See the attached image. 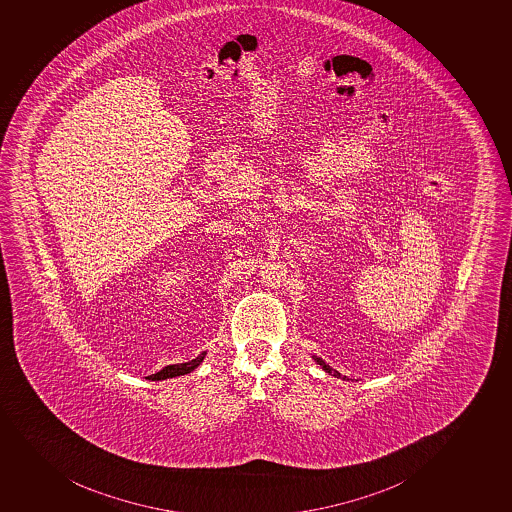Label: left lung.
<instances>
[{
    "label": "left lung",
    "instance_id": "left-lung-1",
    "mask_svg": "<svg viewBox=\"0 0 512 512\" xmlns=\"http://www.w3.org/2000/svg\"><path fill=\"white\" fill-rule=\"evenodd\" d=\"M313 359H315V362H317L318 366L322 367L323 371L329 372L330 376L340 377V379H344V381H349V377L347 376H340V372L335 371V369H332V367L327 364V362L323 361V359H320V357L313 356Z\"/></svg>",
    "mask_w": 512,
    "mask_h": 512
}]
</instances>
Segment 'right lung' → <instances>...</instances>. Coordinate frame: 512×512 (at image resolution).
I'll return each mask as SVG.
<instances>
[{
    "label": "right lung",
    "instance_id": "obj_1",
    "mask_svg": "<svg viewBox=\"0 0 512 512\" xmlns=\"http://www.w3.org/2000/svg\"><path fill=\"white\" fill-rule=\"evenodd\" d=\"M205 354H207V352H202V354H199V356L189 362H182V364H172V366L163 367L162 371L156 372V374H153L151 377H153L155 381H165V379H170V377L190 374V372L195 371V369L202 364V361L205 359Z\"/></svg>",
    "mask_w": 512,
    "mask_h": 512
}]
</instances>
